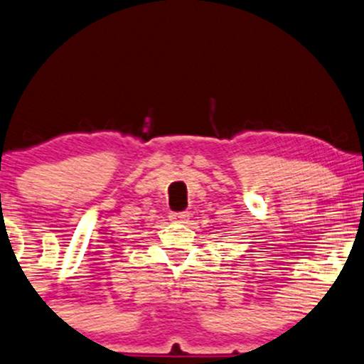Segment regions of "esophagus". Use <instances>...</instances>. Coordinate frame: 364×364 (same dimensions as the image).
<instances>
[{
  "label": "esophagus",
  "instance_id": "esophagus-1",
  "mask_svg": "<svg viewBox=\"0 0 364 364\" xmlns=\"http://www.w3.org/2000/svg\"><path fill=\"white\" fill-rule=\"evenodd\" d=\"M170 221L177 224H186L189 221V213H172L170 214Z\"/></svg>",
  "mask_w": 364,
  "mask_h": 364
}]
</instances>
